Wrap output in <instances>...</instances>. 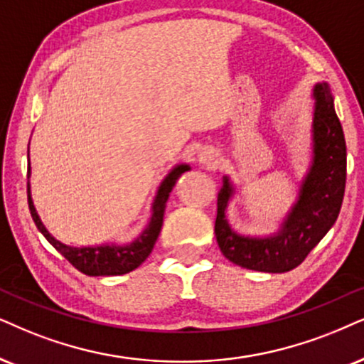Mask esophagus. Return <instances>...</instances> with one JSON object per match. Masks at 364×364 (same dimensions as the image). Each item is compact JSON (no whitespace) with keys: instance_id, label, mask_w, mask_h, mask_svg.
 Listing matches in <instances>:
<instances>
[{"instance_id":"34e87169","label":"esophagus","mask_w":364,"mask_h":364,"mask_svg":"<svg viewBox=\"0 0 364 364\" xmlns=\"http://www.w3.org/2000/svg\"><path fill=\"white\" fill-rule=\"evenodd\" d=\"M216 151L211 149V148H203L198 153V161H200L201 164H205V166H211V164L216 163Z\"/></svg>"}]
</instances>
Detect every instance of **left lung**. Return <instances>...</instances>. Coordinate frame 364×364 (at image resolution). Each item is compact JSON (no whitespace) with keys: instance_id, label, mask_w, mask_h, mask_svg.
<instances>
[{"instance_id":"1","label":"left lung","mask_w":364,"mask_h":364,"mask_svg":"<svg viewBox=\"0 0 364 364\" xmlns=\"http://www.w3.org/2000/svg\"><path fill=\"white\" fill-rule=\"evenodd\" d=\"M312 159L299 186L297 201L279 230L269 237L235 232L227 220L230 200L235 195L232 179L223 176L218 191L215 235L230 262L248 270L282 274L302 264L309 252L333 227L343 205L346 186V141L334 110L329 85L319 82L312 89Z\"/></svg>"}]
</instances>
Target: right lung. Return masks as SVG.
<instances>
[{
    "label": "right lung",
    "instance_id": "obj_1",
    "mask_svg": "<svg viewBox=\"0 0 364 364\" xmlns=\"http://www.w3.org/2000/svg\"><path fill=\"white\" fill-rule=\"evenodd\" d=\"M28 156H30V144H28ZM185 171H190V164H178L171 171L166 174V178L161 181V185L156 191L153 206H151V218L146 228L137 235L134 240L129 243H102V245H94V247H72L67 243H62L57 240L52 233L45 228V225L41 223L38 213L31 200V191H30V181H28V206L31 218L36 225V228L40 230L41 235L52 243L57 250L62 254L70 264L79 269L82 274L92 275V277H97V275H122L131 272L139 267L142 262L148 259L156 240H158L161 227H163V218H164V208H166V201L171 193L173 186L176 185L178 178L181 176ZM30 159H28V178H30Z\"/></svg>",
    "mask_w": 364,
    "mask_h": 364
}]
</instances>
